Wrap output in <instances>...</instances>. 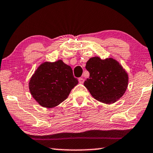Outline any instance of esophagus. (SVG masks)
I'll use <instances>...</instances> for the list:
<instances>
[{
	"instance_id": "34e87169",
	"label": "esophagus",
	"mask_w": 153,
	"mask_h": 153,
	"mask_svg": "<svg viewBox=\"0 0 153 153\" xmlns=\"http://www.w3.org/2000/svg\"><path fill=\"white\" fill-rule=\"evenodd\" d=\"M84 81H85V79H83V78H79V82L80 83H83V82H84Z\"/></svg>"
}]
</instances>
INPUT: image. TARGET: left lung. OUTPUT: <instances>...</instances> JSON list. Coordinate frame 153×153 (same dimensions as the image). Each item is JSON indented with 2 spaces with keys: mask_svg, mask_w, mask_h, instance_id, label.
Instances as JSON below:
<instances>
[{
  "mask_svg": "<svg viewBox=\"0 0 153 153\" xmlns=\"http://www.w3.org/2000/svg\"><path fill=\"white\" fill-rule=\"evenodd\" d=\"M85 68L90 73L84 85L91 95L106 104L116 102L124 95L128 85V75L117 60L91 58Z\"/></svg>",
  "mask_w": 153,
  "mask_h": 153,
  "instance_id": "obj_1",
  "label": "left lung"
}]
</instances>
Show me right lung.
<instances>
[{
    "label": "right lung",
    "mask_w": 153,
    "mask_h": 153,
    "mask_svg": "<svg viewBox=\"0 0 153 153\" xmlns=\"http://www.w3.org/2000/svg\"><path fill=\"white\" fill-rule=\"evenodd\" d=\"M77 84L71 67L59 60L42 64L29 81V90L42 106L53 108L65 100Z\"/></svg>",
    "instance_id": "1"
}]
</instances>
